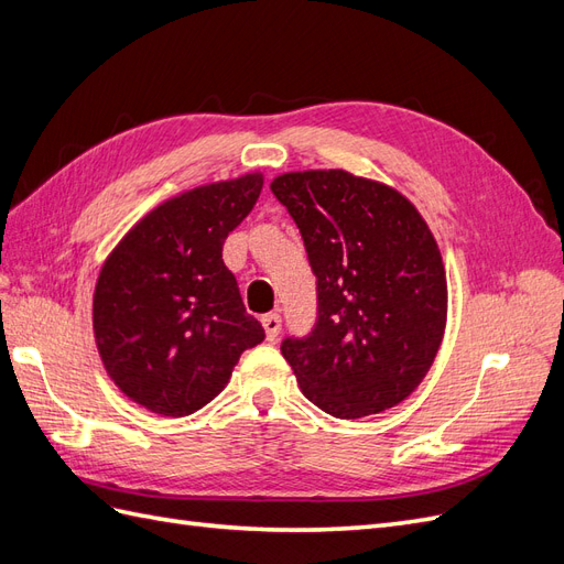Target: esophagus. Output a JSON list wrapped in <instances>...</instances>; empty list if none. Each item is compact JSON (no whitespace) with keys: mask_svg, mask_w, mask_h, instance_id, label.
I'll list each match as a JSON object with an SVG mask.
<instances>
[{"mask_svg":"<svg viewBox=\"0 0 564 564\" xmlns=\"http://www.w3.org/2000/svg\"><path fill=\"white\" fill-rule=\"evenodd\" d=\"M261 324H263V329H265L268 340H275V338L280 336V332H282V319H280V315H278V313H268V315H263V317H261Z\"/></svg>","mask_w":564,"mask_h":564,"instance_id":"esophagus-1","label":"esophagus"}]
</instances>
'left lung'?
Masks as SVG:
<instances>
[{
    "label": "left lung",
    "mask_w": 564,
    "mask_h": 564,
    "mask_svg": "<svg viewBox=\"0 0 564 564\" xmlns=\"http://www.w3.org/2000/svg\"><path fill=\"white\" fill-rule=\"evenodd\" d=\"M301 230L317 278V322L284 338L301 392L336 419H362L419 388L447 324L440 247L395 187L344 169L270 183Z\"/></svg>",
    "instance_id": "left-lung-1"
}]
</instances>
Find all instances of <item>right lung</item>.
Returning a JSON list of instances; mask_svg holds the SVG:
<instances>
[{
    "label": "right lung",
    "instance_id": "obj_1",
    "mask_svg": "<svg viewBox=\"0 0 564 564\" xmlns=\"http://www.w3.org/2000/svg\"><path fill=\"white\" fill-rule=\"evenodd\" d=\"M263 174L193 187L145 214L110 251L94 292L108 377L160 416H187L265 338L224 263L226 237L261 195Z\"/></svg>",
    "mask_w": 564,
    "mask_h": 564
}]
</instances>
